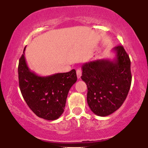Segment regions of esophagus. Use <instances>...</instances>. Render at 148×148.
Masks as SVG:
<instances>
[{"instance_id": "esophagus-1", "label": "esophagus", "mask_w": 148, "mask_h": 148, "mask_svg": "<svg viewBox=\"0 0 148 148\" xmlns=\"http://www.w3.org/2000/svg\"><path fill=\"white\" fill-rule=\"evenodd\" d=\"M81 74H82V71H81V69H78L76 70V75H77L78 79H80L81 76Z\"/></svg>"}]
</instances>
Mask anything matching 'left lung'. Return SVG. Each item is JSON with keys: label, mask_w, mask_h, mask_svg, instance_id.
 Returning a JSON list of instances; mask_svg holds the SVG:
<instances>
[{"label": "left lung", "mask_w": 148, "mask_h": 148, "mask_svg": "<svg viewBox=\"0 0 148 148\" xmlns=\"http://www.w3.org/2000/svg\"><path fill=\"white\" fill-rule=\"evenodd\" d=\"M113 59L103 58L84 63L81 79L88 87L87 102L98 116L112 114L122 106L132 83L131 61L123 46L113 49Z\"/></svg>", "instance_id": "left-lung-1"}]
</instances>
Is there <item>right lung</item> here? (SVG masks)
Returning <instances> with one entry per match:
<instances>
[{
	"instance_id": "obj_1",
	"label": "right lung",
	"mask_w": 148,
	"mask_h": 148,
	"mask_svg": "<svg viewBox=\"0 0 148 148\" xmlns=\"http://www.w3.org/2000/svg\"><path fill=\"white\" fill-rule=\"evenodd\" d=\"M25 49L18 67L22 96L37 116L47 120H56L63 113L69 90L76 82V70L46 76L37 75L26 63Z\"/></svg>"
}]
</instances>
